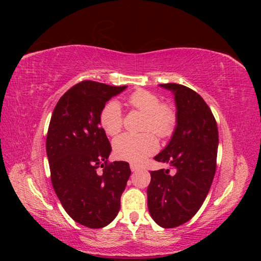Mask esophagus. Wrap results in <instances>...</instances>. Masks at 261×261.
I'll return each instance as SVG.
<instances>
[{"instance_id":"esophagus-1","label":"esophagus","mask_w":261,"mask_h":261,"mask_svg":"<svg viewBox=\"0 0 261 261\" xmlns=\"http://www.w3.org/2000/svg\"><path fill=\"white\" fill-rule=\"evenodd\" d=\"M140 168L138 167V165H136V164H134V163H130V170H132V172H136V171H138Z\"/></svg>"}]
</instances>
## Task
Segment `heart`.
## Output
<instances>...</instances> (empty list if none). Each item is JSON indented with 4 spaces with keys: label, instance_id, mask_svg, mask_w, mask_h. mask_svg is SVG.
Masks as SVG:
<instances>
[{
    "label": "heart",
    "instance_id": "heart-1",
    "mask_svg": "<svg viewBox=\"0 0 261 261\" xmlns=\"http://www.w3.org/2000/svg\"><path fill=\"white\" fill-rule=\"evenodd\" d=\"M128 102L134 109L146 114L144 130L153 131L160 138H167L174 132L177 121L175 109L169 103H161L158 94L139 89L130 94ZM100 125L110 136H115L122 130L123 113L121 105L117 101L108 102L101 110ZM153 133L146 132L143 134H123L118 136L113 141L115 156L133 163L143 162L147 156L153 154L159 147Z\"/></svg>",
    "mask_w": 261,
    "mask_h": 261
}]
</instances>
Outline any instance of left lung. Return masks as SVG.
Instances as JSON below:
<instances>
[{"instance_id":"1","label":"left lung","mask_w":261,"mask_h":261,"mask_svg":"<svg viewBox=\"0 0 261 261\" xmlns=\"http://www.w3.org/2000/svg\"><path fill=\"white\" fill-rule=\"evenodd\" d=\"M174 94L177 121L171 140L154 156L175 171H151L148 209L164 228L186 223L201 207L217 168L219 135L216 118L196 91L178 84H161Z\"/></svg>"}]
</instances>
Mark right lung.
I'll return each mask as SVG.
<instances>
[{"label": "right lung", "instance_id": "add662e5", "mask_svg": "<svg viewBox=\"0 0 261 261\" xmlns=\"http://www.w3.org/2000/svg\"><path fill=\"white\" fill-rule=\"evenodd\" d=\"M126 88L82 82L63 94L51 116L46 155L54 192L68 216L90 228L115 219L130 175L127 162L108 163L112 148L100 127L101 110Z\"/></svg>", "mask_w": 261, "mask_h": 261}]
</instances>
